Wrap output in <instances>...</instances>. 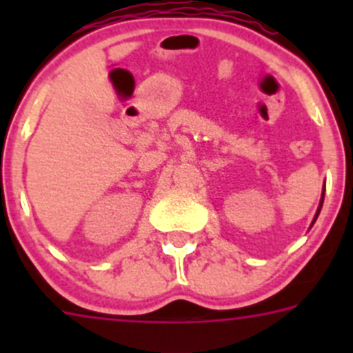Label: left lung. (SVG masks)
Returning <instances> with one entry per match:
<instances>
[{
  "label": "left lung",
  "mask_w": 353,
  "mask_h": 353,
  "mask_svg": "<svg viewBox=\"0 0 353 353\" xmlns=\"http://www.w3.org/2000/svg\"><path fill=\"white\" fill-rule=\"evenodd\" d=\"M322 203H323V198H322V201H320V207H318V212H316V215H314V221H316L318 214H320V208H322Z\"/></svg>",
  "instance_id": "8db88e82"
}]
</instances>
